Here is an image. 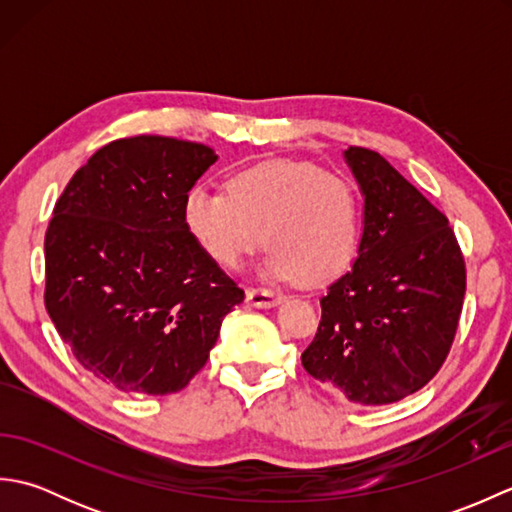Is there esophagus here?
Here are the masks:
<instances>
[{"mask_svg":"<svg viewBox=\"0 0 512 512\" xmlns=\"http://www.w3.org/2000/svg\"><path fill=\"white\" fill-rule=\"evenodd\" d=\"M281 299L284 297H281L279 292H273L268 288H248L246 290V301L255 308H273V306H277V303H281Z\"/></svg>","mask_w":512,"mask_h":512,"instance_id":"obj_1","label":"esophagus"}]
</instances>
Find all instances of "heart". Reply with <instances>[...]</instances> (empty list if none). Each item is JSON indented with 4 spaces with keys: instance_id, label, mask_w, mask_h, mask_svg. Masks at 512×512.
Returning <instances> with one entry per match:
<instances>
[{
    "instance_id": "b5f03b06",
    "label": "heart",
    "mask_w": 512,
    "mask_h": 512,
    "mask_svg": "<svg viewBox=\"0 0 512 512\" xmlns=\"http://www.w3.org/2000/svg\"><path fill=\"white\" fill-rule=\"evenodd\" d=\"M225 191L195 184L182 222L215 266L235 270L264 244V275L323 286L358 253L363 206L356 184L312 162L264 160L235 171Z\"/></svg>"
}]
</instances>
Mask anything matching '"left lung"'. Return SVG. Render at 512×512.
I'll use <instances>...</instances> for the list:
<instances>
[{"label":"left lung","instance_id":"obj_1","mask_svg":"<svg viewBox=\"0 0 512 512\" xmlns=\"http://www.w3.org/2000/svg\"><path fill=\"white\" fill-rule=\"evenodd\" d=\"M365 198L350 273L321 299L306 372L354 405H389L438 374L458 330L466 268L447 215L372 149L345 151Z\"/></svg>","mask_w":512,"mask_h":512}]
</instances>
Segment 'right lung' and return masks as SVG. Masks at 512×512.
Instances as JSON below:
<instances>
[{"mask_svg":"<svg viewBox=\"0 0 512 512\" xmlns=\"http://www.w3.org/2000/svg\"><path fill=\"white\" fill-rule=\"evenodd\" d=\"M215 151L121 138L74 173L46 231V310L88 372L125 394L189 385L244 290L193 242L182 200Z\"/></svg>","mask_w":512,"mask_h":512,"instance_id":"add662e5","label":"right lung"}]
</instances>
